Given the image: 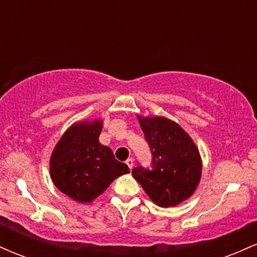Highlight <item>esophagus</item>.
<instances>
[{
  "instance_id": "1",
  "label": "esophagus",
  "mask_w": 257,
  "mask_h": 257,
  "mask_svg": "<svg viewBox=\"0 0 257 257\" xmlns=\"http://www.w3.org/2000/svg\"><path fill=\"white\" fill-rule=\"evenodd\" d=\"M125 163H126V166H128L132 169V168L134 167V158H128V159H126Z\"/></svg>"
}]
</instances>
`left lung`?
<instances>
[{"mask_svg": "<svg viewBox=\"0 0 257 257\" xmlns=\"http://www.w3.org/2000/svg\"><path fill=\"white\" fill-rule=\"evenodd\" d=\"M152 152V170L137 167L133 176L150 199L162 208L190 198L202 176V158L192 138L174 120L138 116Z\"/></svg>", "mask_w": 257, "mask_h": 257, "instance_id": "obj_1", "label": "left lung"}]
</instances>
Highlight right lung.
I'll return each instance as SVG.
<instances>
[{
	"mask_svg": "<svg viewBox=\"0 0 257 257\" xmlns=\"http://www.w3.org/2000/svg\"><path fill=\"white\" fill-rule=\"evenodd\" d=\"M102 119L79 120L64 133L53 150L49 173L60 192L78 203L93 202L114 179L131 170L100 144Z\"/></svg>",
	"mask_w": 257,
	"mask_h": 257,
	"instance_id": "right-lung-1",
	"label": "right lung"
}]
</instances>
